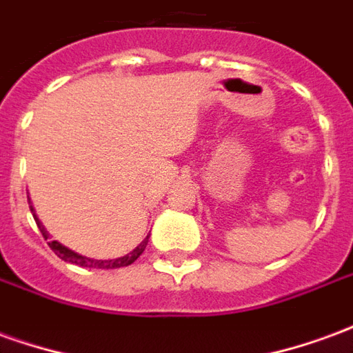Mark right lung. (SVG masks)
I'll use <instances>...</instances> for the list:
<instances>
[{"mask_svg": "<svg viewBox=\"0 0 353 353\" xmlns=\"http://www.w3.org/2000/svg\"><path fill=\"white\" fill-rule=\"evenodd\" d=\"M30 210L34 212V208L30 206ZM34 219L35 223H37V227H39V230H41V234L45 238L49 236L47 234V230H45V227L41 225V221L35 217L34 214ZM147 240H149V236L141 242V244L134 250L132 253H128V255H124V257H119V259H111V261H98V259H88V257H83V255H79V253L72 252V250H68L65 245L58 244L57 240H52V242H49V248L52 250V252L57 253L58 257L62 261H68V263H73V265H79V266H87V268H121V266H128L132 265L134 261L138 259L139 255L143 253V250H145L147 245Z\"/></svg>", "mask_w": 353, "mask_h": 353, "instance_id": "obj_1", "label": "right lung"}]
</instances>
